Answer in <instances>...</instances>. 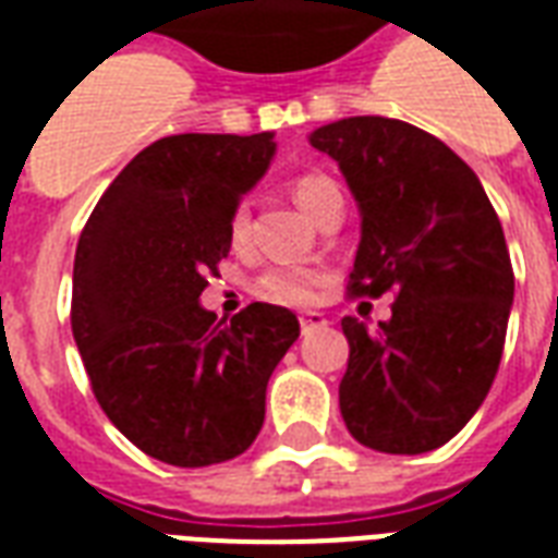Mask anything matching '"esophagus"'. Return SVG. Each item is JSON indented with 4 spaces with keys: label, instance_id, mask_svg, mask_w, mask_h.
Returning <instances> with one entry per match:
<instances>
[{
    "label": "esophagus",
    "instance_id": "1",
    "mask_svg": "<svg viewBox=\"0 0 558 558\" xmlns=\"http://www.w3.org/2000/svg\"><path fill=\"white\" fill-rule=\"evenodd\" d=\"M299 326H302V335H307V331H314V328L326 326V316H323V314H302V316H299Z\"/></svg>",
    "mask_w": 558,
    "mask_h": 558
}]
</instances>
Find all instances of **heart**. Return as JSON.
Returning <instances> with one entry per match:
<instances>
[{
	"mask_svg": "<svg viewBox=\"0 0 558 558\" xmlns=\"http://www.w3.org/2000/svg\"><path fill=\"white\" fill-rule=\"evenodd\" d=\"M292 196L304 208V215L311 220L323 218V211L331 206H343L340 187L323 172H302L292 182ZM230 242L235 247H244L251 242V208L247 203H239L230 215ZM328 275L323 268L311 266H278L263 271L256 278V295L271 304H287V307H307L314 304L319 290L326 287Z\"/></svg>",
	"mask_w": 558,
	"mask_h": 558,
	"instance_id": "1",
	"label": "heart"
}]
</instances>
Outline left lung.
<instances>
[{"instance_id": "1", "label": "left lung", "mask_w": 558, "mask_h": 558, "mask_svg": "<svg viewBox=\"0 0 558 558\" xmlns=\"http://www.w3.org/2000/svg\"><path fill=\"white\" fill-rule=\"evenodd\" d=\"M311 146L340 163L362 208V244L347 292H395L391 319L343 316L350 364L340 412L386 454H424L466 427L502 362L514 268L478 175L442 140L352 116L316 128Z\"/></svg>"}]
</instances>
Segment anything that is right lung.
Segmentation results:
<instances>
[{
	"label": "right lung",
	"mask_w": 558,
	"mask_h": 558,
	"mask_svg": "<svg viewBox=\"0 0 558 558\" xmlns=\"http://www.w3.org/2000/svg\"><path fill=\"white\" fill-rule=\"evenodd\" d=\"M275 155L271 134L151 143L92 208L74 256L71 331L95 400L160 463L244 454L271 371L299 338L287 307L254 302L218 323L199 307L230 254V215Z\"/></svg>",
	"instance_id": "right-lung-1"
}]
</instances>
